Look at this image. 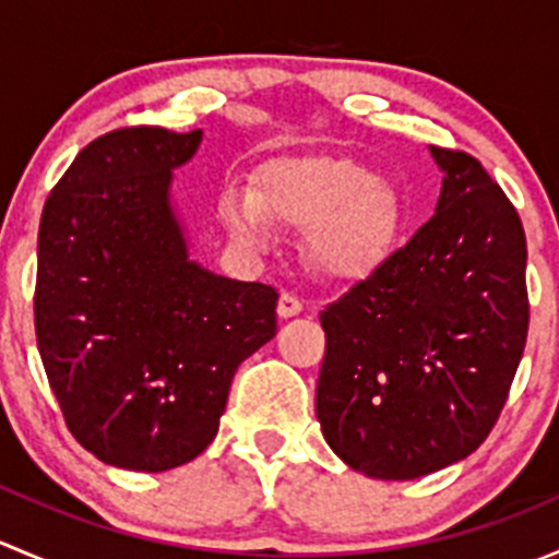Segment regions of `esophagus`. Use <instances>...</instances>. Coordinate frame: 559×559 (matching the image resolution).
Instances as JSON below:
<instances>
[{
	"label": "esophagus",
	"instance_id": "obj_1",
	"mask_svg": "<svg viewBox=\"0 0 559 559\" xmlns=\"http://www.w3.org/2000/svg\"><path fill=\"white\" fill-rule=\"evenodd\" d=\"M275 311H278L281 319H292V316L302 311V302L297 300L295 295H289V292H284V295L278 297V308H275Z\"/></svg>",
	"mask_w": 559,
	"mask_h": 559
}]
</instances>
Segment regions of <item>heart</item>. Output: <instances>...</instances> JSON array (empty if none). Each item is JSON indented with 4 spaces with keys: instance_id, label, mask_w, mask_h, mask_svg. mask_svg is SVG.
Instances as JSON below:
<instances>
[{
    "instance_id": "1",
    "label": "heart",
    "mask_w": 559,
    "mask_h": 559,
    "mask_svg": "<svg viewBox=\"0 0 559 559\" xmlns=\"http://www.w3.org/2000/svg\"><path fill=\"white\" fill-rule=\"evenodd\" d=\"M218 218L243 248L259 251L273 224L302 229V253L316 275L359 281L373 275L403 235L394 189L346 156H295L264 165L257 189H224Z\"/></svg>"
}]
</instances>
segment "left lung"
<instances>
[{"instance_id":"left-lung-1","label":"left lung","mask_w":559,"mask_h":559,"mask_svg":"<svg viewBox=\"0 0 559 559\" xmlns=\"http://www.w3.org/2000/svg\"><path fill=\"white\" fill-rule=\"evenodd\" d=\"M436 213L321 311L316 419L354 471L408 481L476 452L527 341L520 213L481 162L430 145Z\"/></svg>"}]
</instances>
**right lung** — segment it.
Masks as SVG:
<instances>
[{"instance_id":"add662e5","label":"right lung","mask_w":559,"mask_h":559,"mask_svg":"<svg viewBox=\"0 0 559 559\" xmlns=\"http://www.w3.org/2000/svg\"><path fill=\"white\" fill-rule=\"evenodd\" d=\"M202 129L88 143L45 200L35 330L67 427L107 465L162 473L216 438L235 370L275 337L273 286L189 257L173 170Z\"/></svg>"}]
</instances>
